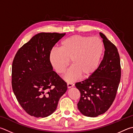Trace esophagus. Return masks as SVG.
Here are the masks:
<instances>
[{
    "label": "esophagus",
    "instance_id": "esophagus-1",
    "mask_svg": "<svg viewBox=\"0 0 133 133\" xmlns=\"http://www.w3.org/2000/svg\"><path fill=\"white\" fill-rule=\"evenodd\" d=\"M67 87H68V88H70L73 87L74 85V84L73 83H67Z\"/></svg>",
    "mask_w": 133,
    "mask_h": 133
}]
</instances>
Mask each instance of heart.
<instances>
[{
	"mask_svg": "<svg viewBox=\"0 0 133 133\" xmlns=\"http://www.w3.org/2000/svg\"><path fill=\"white\" fill-rule=\"evenodd\" d=\"M103 45L97 37L74 35L65 38L60 44L59 49L50 50L49 58L50 64L57 73H64L70 65L64 78L74 81L81 76L88 77L97 70L102 57Z\"/></svg>",
	"mask_w": 133,
	"mask_h": 133,
	"instance_id": "1",
	"label": "heart"
}]
</instances>
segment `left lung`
Masks as SVG:
<instances>
[{
  "label": "left lung",
  "mask_w": 133,
  "mask_h": 133,
  "mask_svg": "<svg viewBox=\"0 0 133 133\" xmlns=\"http://www.w3.org/2000/svg\"><path fill=\"white\" fill-rule=\"evenodd\" d=\"M105 52L102 62L88 78L76 83L81 96L78 109L82 114L95 117L109 109L116 95L121 78L120 56L116 46L102 32Z\"/></svg>",
  "instance_id": "8db88e82"
}]
</instances>
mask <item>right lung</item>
<instances>
[{
  "label": "right lung",
  "mask_w": 133,
  "mask_h": 133,
  "mask_svg": "<svg viewBox=\"0 0 133 133\" xmlns=\"http://www.w3.org/2000/svg\"><path fill=\"white\" fill-rule=\"evenodd\" d=\"M65 34H38L14 56L12 88L21 107L32 116L45 117L52 114L67 91L66 83L53 70L49 58L50 50Z\"/></svg>",
  "instance_id": "add662e5"
}]
</instances>
